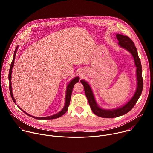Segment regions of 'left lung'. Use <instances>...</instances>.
<instances>
[{"label":"left lung","mask_w":153,"mask_h":153,"mask_svg":"<svg viewBox=\"0 0 153 153\" xmlns=\"http://www.w3.org/2000/svg\"><path fill=\"white\" fill-rule=\"evenodd\" d=\"M116 37L119 40V44L120 45V46L129 51L134 58L136 67H137L136 73L137 87L136 91L133 97L124 106L117 109H114V110H103V109L99 108L97 105L93 91L89 84L85 80H80L81 83L84 86L85 95L87 97V99H88L92 111L96 116L103 118L117 117L128 113L129 111L132 110L133 108L136 105V102H137L139 98L142 94V91L143 90V83L142 79V65L138 56L137 48L135 47L134 43L129 37L126 36L117 34L116 35Z\"/></svg>","instance_id":"left-lung-1"}]
</instances>
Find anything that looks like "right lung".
<instances>
[{
	"label": "right lung",
	"instance_id": "obj_1",
	"mask_svg": "<svg viewBox=\"0 0 153 153\" xmlns=\"http://www.w3.org/2000/svg\"><path fill=\"white\" fill-rule=\"evenodd\" d=\"M18 47L17 46L14 51V57H13V60H12V62H11V66H10V71H9V74H8V79H9V89H10V94H11V98L13 100V102L16 103V101L14 99V97H13V93H12V87H11V73H12V69L13 68V66H14V59H15V56H16V52H17V50L18 48ZM79 81V77H75L74 79H73L70 82V83L68 84V86H67V94H66V98H65V106L64 108H63V110L60 111L59 113H58L57 114H56L54 115H53V116H48V117H34V116H31L30 114H28V113H27L26 112H25L24 111H23L22 109H20V110L22 111H23L24 113H25L26 114H27L28 116L33 117V118H34V119H44V120H47V119H57V118H59L60 117V116H62V115H63L65 113H66L68 110V106L70 105V100H71V93H72V91H73V87H74V85L77 83ZM19 107V106H18Z\"/></svg>",
	"mask_w": 153,
	"mask_h": 153
}]
</instances>
